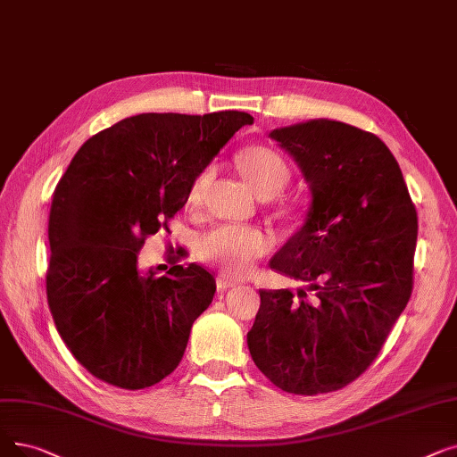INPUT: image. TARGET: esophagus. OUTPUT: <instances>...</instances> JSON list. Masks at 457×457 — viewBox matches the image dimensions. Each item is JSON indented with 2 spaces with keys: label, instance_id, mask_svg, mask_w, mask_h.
I'll list each match as a JSON object with an SVG mask.
<instances>
[{
  "label": "esophagus",
  "instance_id": "esophagus-1",
  "mask_svg": "<svg viewBox=\"0 0 457 457\" xmlns=\"http://www.w3.org/2000/svg\"><path fill=\"white\" fill-rule=\"evenodd\" d=\"M237 286H239V284H237L235 280H231V278H228V276H218L216 278L218 291H228V289H233Z\"/></svg>",
  "mask_w": 457,
  "mask_h": 457
}]
</instances>
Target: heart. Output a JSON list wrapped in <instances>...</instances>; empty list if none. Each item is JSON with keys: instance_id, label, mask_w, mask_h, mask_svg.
I'll use <instances>...</instances> for the list:
<instances>
[{"instance_id": "heart-1", "label": "heart", "mask_w": 457, "mask_h": 457, "mask_svg": "<svg viewBox=\"0 0 457 457\" xmlns=\"http://www.w3.org/2000/svg\"><path fill=\"white\" fill-rule=\"evenodd\" d=\"M241 173L262 197H269L286 187L289 181V168L284 158L269 147H248L237 156ZM212 177V168L204 170L195 177L188 190V205L200 207L209 181ZM272 248L270 235L260 228L250 226H231L222 224L207 231L200 243L197 253L204 262L220 269L224 274L233 278L248 276L257 260H262Z\"/></svg>"}]
</instances>
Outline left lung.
Returning a JSON list of instances; mask_svg holds the SVG:
<instances>
[{
	"mask_svg": "<svg viewBox=\"0 0 457 457\" xmlns=\"http://www.w3.org/2000/svg\"><path fill=\"white\" fill-rule=\"evenodd\" d=\"M269 137L301 168L312 195L304 224L269 265L308 287L296 296L260 291L246 342L278 388L332 392L366 371L409 303L416 211L394 154L371 132L312 119Z\"/></svg>",
	"mask_w": 457,
	"mask_h": 457,
	"instance_id": "obj_1",
	"label": "left lung"
}]
</instances>
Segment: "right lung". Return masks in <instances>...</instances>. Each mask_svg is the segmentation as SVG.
<instances>
[{
	"label": "right lung",
	"instance_id": "obj_1",
	"mask_svg": "<svg viewBox=\"0 0 457 457\" xmlns=\"http://www.w3.org/2000/svg\"><path fill=\"white\" fill-rule=\"evenodd\" d=\"M253 117L140 113L95 134L57 183L48 222V306L62 340L96 379L140 390L179 366L194 321L216 291L204 267L140 270L145 237L185 207L188 190Z\"/></svg>",
	"mask_w": 457,
	"mask_h": 457
}]
</instances>
